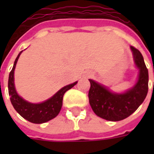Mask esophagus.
<instances>
[{
	"label": "esophagus",
	"instance_id": "34e87169",
	"mask_svg": "<svg viewBox=\"0 0 154 154\" xmlns=\"http://www.w3.org/2000/svg\"><path fill=\"white\" fill-rule=\"evenodd\" d=\"M92 76H93V72H88L86 74H85V77H92Z\"/></svg>",
	"mask_w": 154,
	"mask_h": 154
}]
</instances>
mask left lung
Wrapping results in <instances>:
<instances>
[{"instance_id":"1","label":"left lung","mask_w":154,"mask_h":154,"mask_svg":"<svg viewBox=\"0 0 154 154\" xmlns=\"http://www.w3.org/2000/svg\"><path fill=\"white\" fill-rule=\"evenodd\" d=\"M134 65L139 69L136 83L123 93H115L108 87L89 79V104L95 114L103 119L118 122L126 118L137 109L148 93L149 72L142 54L138 49L130 46Z\"/></svg>"}]
</instances>
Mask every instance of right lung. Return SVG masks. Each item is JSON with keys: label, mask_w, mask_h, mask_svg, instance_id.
Listing matches in <instances>:
<instances>
[{"label": "right lung", "mask_w": 154, "mask_h": 154, "mask_svg": "<svg viewBox=\"0 0 154 154\" xmlns=\"http://www.w3.org/2000/svg\"><path fill=\"white\" fill-rule=\"evenodd\" d=\"M22 52L20 51L17 57L13 69L9 72L8 88L10 101L13 108L23 118L34 124H42L49 122L57 116L62 106L64 94L65 92L74 86L77 82L64 86L60 90H58L53 97L43 102L31 103L25 101V99L18 95L14 84V70L19 57Z\"/></svg>", "instance_id": "obj_1"}]
</instances>
